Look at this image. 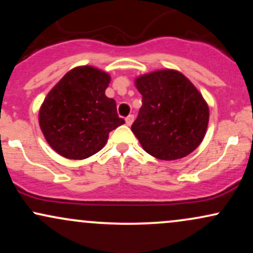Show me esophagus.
Segmentation results:
<instances>
[{"instance_id": "obj_1", "label": "esophagus", "mask_w": 253, "mask_h": 253, "mask_svg": "<svg viewBox=\"0 0 253 253\" xmlns=\"http://www.w3.org/2000/svg\"><path fill=\"white\" fill-rule=\"evenodd\" d=\"M133 121H134V115H128V117L126 118V125H127V126H130V125L133 124Z\"/></svg>"}]
</instances>
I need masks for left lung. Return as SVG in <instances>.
Instances as JSON below:
<instances>
[{
    "label": "left lung",
    "instance_id": "obj_1",
    "mask_svg": "<svg viewBox=\"0 0 253 253\" xmlns=\"http://www.w3.org/2000/svg\"><path fill=\"white\" fill-rule=\"evenodd\" d=\"M143 106L132 132L144 151L162 161L190 155L202 143L210 108L201 92L182 72L162 69L134 80Z\"/></svg>",
    "mask_w": 253,
    "mask_h": 253
}]
</instances>
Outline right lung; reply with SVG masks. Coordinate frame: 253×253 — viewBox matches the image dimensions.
Segmentation results:
<instances>
[{"label": "right lung", "mask_w": 253, "mask_h": 253, "mask_svg": "<svg viewBox=\"0 0 253 253\" xmlns=\"http://www.w3.org/2000/svg\"><path fill=\"white\" fill-rule=\"evenodd\" d=\"M108 72L91 65L76 66L46 95L39 126L46 141L68 159H85L103 149L109 132L125 124L117 103L106 96Z\"/></svg>", "instance_id": "add662e5"}]
</instances>
